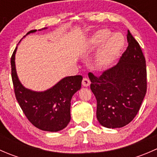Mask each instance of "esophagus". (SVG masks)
<instances>
[{
    "label": "esophagus",
    "instance_id": "obj_1",
    "mask_svg": "<svg viewBox=\"0 0 157 157\" xmlns=\"http://www.w3.org/2000/svg\"><path fill=\"white\" fill-rule=\"evenodd\" d=\"M82 84L83 86H89L90 85V80L88 78H83L82 80Z\"/></svg>",
    "mask_w": 157,
    "mask_h": 157
}]
</instances>
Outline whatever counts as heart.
<instances>
[{
  "label": "heart",
  "mask_w": 157,
  "mask_h": 157,
  "mask_svg": "<svg viewBox=\"0 0 157 157\" xmlns=\"http://www.w3.org/2000/svg\"><path fill=\"white\" fill-rule=\"evenodd\" d=\"M112 34L109 29H99L93 33L88 40L90 48H98L105 42L99 49L96 58V63L99 67L109 65L118 56L123 45L124 39L122 36L118 33Z\"/></svg>",
  "instance_id": "obj_1"
}]
</instances>
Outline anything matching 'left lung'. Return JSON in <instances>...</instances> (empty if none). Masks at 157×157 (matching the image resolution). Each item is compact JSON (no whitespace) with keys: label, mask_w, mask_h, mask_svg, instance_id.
I'll use <instances>...</instances> for the list:
<instances>
[{"label":"left lung","mask_w":157,"mask_h":157,"mask_svg":"<svg viewBox=\"0 0 157 157\" xmlns=\"http://www.w3.org/2000/svg\"><path fill=\"white\" fill-rule=\"evenodd\" d=\"M128 46L119 61L99 77L88 76L97 101L96 118L108 128H122L134 118L147 92L146 61L128 30Z\"/></svg>","instance_id":"obj_1"}]
</instances>
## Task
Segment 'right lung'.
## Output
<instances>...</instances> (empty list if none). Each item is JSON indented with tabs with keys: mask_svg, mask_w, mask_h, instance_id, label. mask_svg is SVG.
<instances>
[{
	"mask_svg": "<svg viewBox=\"0 0 157 157\" xmlns=\"http://www.w3.org/2000/svg\"><path fill=\"white\" fill-rule=\"evenodd\" d=\"M45 29L47 28L39 30ZM36 31L31 30L26 36ZM17 49V47L11 57V75L16 98L23 113L39 129L51 132L61 131L71 121V101L74 93L81 88L83 77L76 75L64 77L45 91L29 90L22 84L17 76L15 64Z\"/></svg>",
	"mask_w": 157,
	"mask_h": 157,
	"instance_id": "add662e5",
	"label": "right lung"
}]
</instances>
